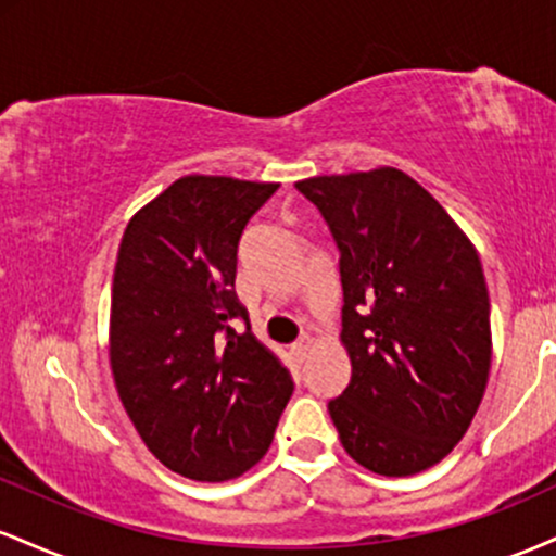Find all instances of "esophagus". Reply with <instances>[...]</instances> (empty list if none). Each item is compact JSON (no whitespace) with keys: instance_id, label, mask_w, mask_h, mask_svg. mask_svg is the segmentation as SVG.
<instances>
[{"instance_id":"1","label":"esophagus","mask_w":556,"mask_h":556,"mask_svg":"<svg viewBox=\"0 0 556 556\" xmlns=\"http://www.w3.org/2000/svg\"><path fill=\"white\" fill-rule=\"evenodd\" d=\"M311 348H314V340H311L308 334H303L295 344H292V353H295L298 358H305V353H308Z\"/></svg>"}]
</instances>
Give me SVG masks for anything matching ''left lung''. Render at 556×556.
<instances>
[{"label": "left lung", "mask_w": 556, "mask_h": 556, "mask_svg": "<svg viewBox=\"0 0 556 556\" xmlns=\"http://www.w3.org/2000/svg\"><path fill=\"white\" fill-rule=\"evenodd\" d=\"M340 248L342 344L353 376L329 400L340 442L379 476L444 460L491 368V311L473 242L405 172L295 182Z\"/></svg>", "instance_id": "obj_1"}]
</instances>
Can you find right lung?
<instances>
[{
    "label": "right lung",
    "mask_w": 556,
    "mask_h": 556,
    "mask_svg": "<svg viewBox=\"0 0 556 556\" xmlns=\"http://www.w3.org/2000/svg\"><path fill=\"white\" fill-rule=\"evenodd\" d=\"M277 188L180 177L127 222L119 242L114 387L151 455L193 481H229L253 468L295 389L235 295L240 235Z\"/></svg>",
    "instance_id": "1"
}]
</instances>
